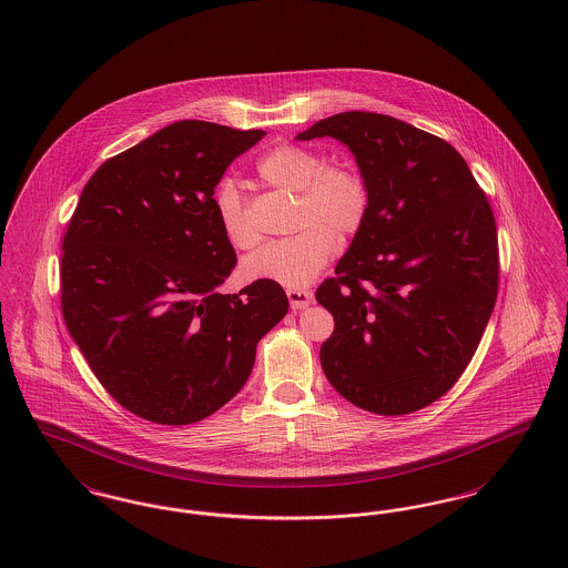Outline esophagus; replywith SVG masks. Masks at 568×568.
<instances>
[{
    "instance_id": "esophagus-1",
    "label": "esophagus",
    "mask_w": 568,
    "mask_h": 568,
    "mask_svg": "<svg viewBox=\"0 0 568 568\" xmlns=\"http://www.w3.org/2000/svg\"><path fill=\"white\" fill-rule=\"evenodd\" d=\"M287 297H290V304L294 311H302V308L311 306V302H313V294L306 290H287Z\"/></svg>"
}]
</instances>
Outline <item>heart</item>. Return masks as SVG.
<instances>
[{"label": "heart", "mask_w": 568, "mask_h": 568, "mask_svg": "<svg viewBox=\"0 0 568 568\" xmlns=\"http://www.w3.org/2000/svg\"><path fill=\"white\" fill-rule=\"evenodd\" d=\"M264 183L297 195L296 236L274 241L244 260L248 281H271L297 290L324 271L336 243L353 239L371 211L366 179L349 165H329L302 146L281 144L257 162ZM215 209L225 239L239 248L257 243V232L244 211L243 195L223 181L215 193Z\"/></svg>", "instance_id": "obj_1"}]
</instances>
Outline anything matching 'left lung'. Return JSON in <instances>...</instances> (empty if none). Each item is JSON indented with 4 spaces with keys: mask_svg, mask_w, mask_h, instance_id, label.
Segmentation results:
<instances>
[{
    "mask_svg": "<svg viewBox=\"0 0 568 568\" xmlns=\"http://www.w3.org/2000/svg\"><path fill=\"white\" fill-rule=\"evenodd\" d=\"M325 135L355 155L371 211L315 294L334 317L322 368L352 405L406 415L447 394L477 352L498 294L494 213L438 135L352 110L296 138Z\"/></svg>",
    "mask_w": 568,
    "mask_h": 568,
    "instance_id": "obj_1",
    "label": "left lung"
}]
</instances>
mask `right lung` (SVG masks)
Instances as JSON below:
<instances>
[{
    "mask_svg": "<svg viewBox=\"0 0 568 568\" xmlns=\"http://www.w3.org/2000/svg\"><path fill=\"white\" fill-rule=\"evenodd\" d=\"M264 134L179 121L110 158L82 190L61 244V313L93 375L142 419L213 415L287 315L278 283L216 292L236 251L213 193Z\"/></svg>",
    "mask_w": 568,
    "mask_h": 568,
    "instance_id": "add662e5",
    "label": "right lung"
}]
</instances>
